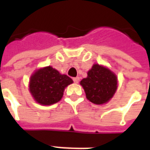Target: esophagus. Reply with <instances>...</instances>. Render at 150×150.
Here are the masks:
<instances>
[{"instance_id": "esophagus-1", "label": "esophagus", "mask_w": 150, "mask_h": 150, "mask_svg": "<svg viewBox=\"0 0 150 150\" xmlns=\"http://www.w3.org/2000/svg\"><path fill=\"white\" fill-rule=\"evenodd\" d=\"M72 80H73V82H74L75 83H78V82H79V78H78V77L73 78H72Z\"/></svg>"}]
</instances>
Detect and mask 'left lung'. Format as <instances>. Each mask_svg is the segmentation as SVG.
Returning <instances> with one entry per match:
<instances>
[{
  "label": "left lung",
  "instance_id": "left-lung-1",
  "mask_svg": "<svg viewBox=\"0 0 150 150\" xmlns=\"http://www.w3.org/2000/svg\"><path fill=\"white\" fill-rule=\"evenodd\" d=\"M80 84L90 102L103 104L114 95L118 88V78L108 68L94 64L88 72V77L83 78Z\"/></svg>",
  "mask_w": 150,
  "mask_h": 150
}]
</instances>
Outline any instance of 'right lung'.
<instances>
[{
    "mask_svg": "<svg viewBox=\"0 0 150 150\" xmlns=\"http://www.w3.org/2000/svg\"><path fill=\"white\" fill-rule=\"evenodd\" d=\"M73 83L51 66L40 68L30 79L29 90L33 98L42 105H52L61 100L65 88Z\"/></svg>",
    "mask_w": 150,
    "mask_h": 150,
    "instance_id": "add662e5",
    "label": "right lung"
}]
</instances>
